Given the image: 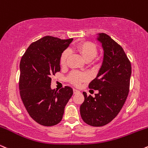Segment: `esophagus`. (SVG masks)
<instances>
[{
	"instance_id": "esophagus-1",
	"label": "esophagus",
	"mask_w": 148,
	"mask_h": 148,
	"mask_svg": "<svg viewBox=\"0 0 148 148\" xmlns=\"http://www.w3.org/2000/svg\"><path fill=\"white\" fill-rule=\"evenodd\" d=\"M79 93V91H78V90L75 89V88H73V93L74 94H76V93Z\"/></svg>"
}]
</instances>
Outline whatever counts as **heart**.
Masks as SVG:
<instances>
[{
  "instance_id": "1",
  "label": "heart",
  "mask_w": 148,
  "mask_h": 148,
  "mask_svg": "<svg viewBox=\"0 0 148 148\" xmlns=\"http://www.w3.org/2000/svg\"><path fill=\"white\" fill-rule=\"evenodd\" d=\"M75 49L79 52L81 56L85 61L93 60L96 57L97 53H98V48H97L96 46L94 43L89 42V41H84V42L79 43L75 46ZM69 54V53L68 50H65L62 53L60 58L61 65H64L66 64ZM88 76L86 74L73 72L69 76V80L76 86H79L82 82L86 80Z\"/></svg>"
}]
</instances>
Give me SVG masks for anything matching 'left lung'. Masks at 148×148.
<instances>
[{
  "instance_id": "1",
  "label": "left lung",
  "mask_w": 148,
  "mask_h": 148,
  "mask_svg": "<svg viewBox=\"0 0 148 148\" xmlns=\"http://www.w3.org/2000/svg\"><path fill=\"white\" fill-rule=\"evenodd\" d=\"M103 48V60L96 77L88 87L98 93L87 96L80 106V115L84 123L101 127L110 123L124 105L128 93L132 73L131 63L123 48L105 33L97 36Z\"/></svg>"
}]
</instances>
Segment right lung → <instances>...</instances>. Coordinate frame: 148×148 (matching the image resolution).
<instances>
[{
    "instance_id": "obj_1",
    "label": "right lung",
    "mask_w": 148,
    "mask_h": 148,
    "mask_svg": "<svg viewBox=\"0 0 148 148\" xmlns=\"http://www.w3.org/2000/svg\"><path fill=\"white\" fill-rule=\"evenodd\" d=\"M72 41L44 36L31 43L21 60V98L30 117L41 125L58 124L73 93L70 86L58 91L50 87L51 76L60 71L61 56Z\"/></svg>"
}]
</instances>
